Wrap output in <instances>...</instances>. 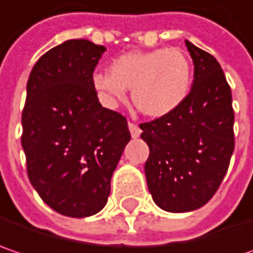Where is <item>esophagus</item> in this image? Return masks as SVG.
<instances>
[{"label": "esophagus", "mask_w": 253, "mask_h": 253, "mask_svg": "<svg viewBox=\"0 0 253 253\" xmlns=\"http://www.w3.org/2000/svg\"><path fill=\"white\" fill-rule=\"evenodd\" d=\"M128 130H130V133H131V137H139L141 133L140 127L137 126L136 123H133V122H128Z\"/></svg>", "instance_id": "1"}]
</instances>
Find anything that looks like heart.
<instances>
[{
    "label": "heart",
    "instance_id": "obj_1",
    "mask_svg": "<svg viewBox=\"0 0 253 253\" xmlns=\"http://www.w3.org/2000/svg\"><path fill=\"white\" fill-rule=\"evenodd\" d=\"M192 82V66L179 48L130 51L117 57L110 73L98 71L93 85L109 104H116L131 88L137 110L150 117L173 112L185 100Z\"/></svg>",
    "mask_w": 253,
    "mask_h": 253
}]
</instances>
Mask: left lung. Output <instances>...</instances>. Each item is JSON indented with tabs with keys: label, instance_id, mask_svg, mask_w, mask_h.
I'll use <instances>...</instances> for the list:
<instances>
[{
	"label": "left lung",
	"instance_id": "8db88e82",
	"mask_svg": "<svg viewBox=\"0 0 253 253\" xmlns=\"http://www.w3.org/2000/svg\"><path fill=\"white\" fill-rule=\"evenodd\" d=\"M195 80L179 107L140 123L150 153L144 165L153 201L182 213L213 198L235 149L232 91L215 57L186 41Z\"/></svg>",
	"mask_w": 253,
	"mask_h": 253
}]
</instances>
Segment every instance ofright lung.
I'll return each instance as SVG.
<instances>
[{"label":"right lung","mask_w":253,"mask_h":253,"mask_svg":"<svg viewBox=\"0 0 253 253\" xmlns=\"http://www.w3.org/2000/svg\"><path fill=\"white\" fill-rule=\"evenodd\" d=\"M104 51L84 38L68 40L38 58L27 83L21 144L28 179L51 209L70 217L104 208L130 140L126 117L101 107L93 85Z\"/></svg>","instance_id":"obj_1"}]
</instances>
